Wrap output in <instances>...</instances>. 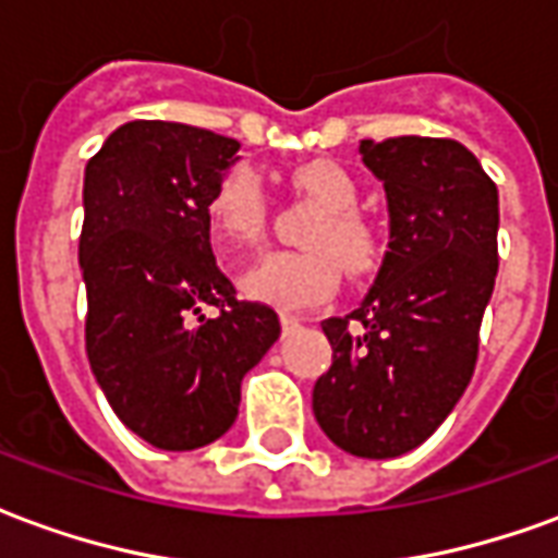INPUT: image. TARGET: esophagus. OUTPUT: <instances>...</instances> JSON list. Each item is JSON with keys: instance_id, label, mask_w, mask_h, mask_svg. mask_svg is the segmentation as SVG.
Segmentation results:
<instances>
[{"instance_id": "34e87169", "label": "esophagus", "mask_w": 558, "mask_h": 558, "mask_svg": "<svg viewBox=\"0 0 558 558\" xmlns=\"http://www.w3.org/2000/svg\"><path fill=\"white\" fill-rule=\"evenodd\" d=\"M280 326H283V331L290 335V331H295V328L302 326V319H299V316H292V314H280Z\"/></svg>"}]
</instances>
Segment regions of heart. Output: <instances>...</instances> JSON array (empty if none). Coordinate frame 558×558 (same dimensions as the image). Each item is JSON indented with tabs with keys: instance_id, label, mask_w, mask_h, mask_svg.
<instances>
[{
	"instance_id": "b5f03b06",
	"label": "heart",
	"mask_w": 558,
	"mask_h": 558,
	"mask_svg": "<svg viewBox=\"0 0 558 558\" xmlns=\"http://www.w3.org/2000/svg\"><path fill=\"white\" fill-rule=\"evenodd\" d=\"M295 191L326 208L307 235L311 251H275L244 271L242 292L251 302L283 311L316 307L335 295L340 263L352 278L374 275L383 263V239L374 223L355 211L359 184L335 160H307L290 172ZM211 239L227 254H244L263 242L268 223V199L254 170L235 167L218 182L206 203Z\"/></svg>"
}]
</instances>
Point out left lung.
Segmentation results:
<instances>
[{
	"label": "left lung",
	"mask_w": 558,
	"mask_h": 558,
	"mask_svg": "<svg viewBox=\"0 0 558 558\" xmlns=\"http://www.w3.org/2000/svg\"><path fill=\"white\" fill-rule=\"evenodd\" d=\"M359 155L386 187L388 251L364 302L323 323L331 367L314 415L347 454L388 460L430 439L472 379L499 268V191L457 140H362Z\"/></svg>",
	"instance_id": "obj_1"
}]
</instances>
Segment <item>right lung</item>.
Returning a JSON list of instances; mask_svg holds the SVG:
<instances>
[{"label":"right lung","mask_w":558,"mask_h":558,"mask_svg":"<svg viewBox=\"0 0 558 558\" xmlns=\"http://www.w3.org/2000/svg\"><path fill=\"white\" fill-rule=\"evenodd\" d=\"M235 160L232 137L155 119L116 128L83 175L86 355L119 421L163 451L230 430L244 374L280 338L278 314L235 299L208 242L206 203Z\"/></svg>","instance_id":"right-lung-1"}]
</instances>
